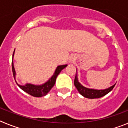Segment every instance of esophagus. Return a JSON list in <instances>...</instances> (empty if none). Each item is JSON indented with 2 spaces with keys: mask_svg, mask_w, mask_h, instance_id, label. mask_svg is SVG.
Instances as JSON below:
<instances>
[{
  "mask_svg": "<svg viewBox=\"0 0 128 128\" xmlns=\"http://www.w3.org/2000/svg\"><path fill=\"white\" fill-rule=\"evenodd\" d=\"M76 60V56L75 54H71L69 57V62L73 63Z\"/></svg>",
  "mask_w": 128,
  "mask_h": 128,
  "instance_id": "34e87169",
  "label": "esophagus"
}]
</instances>
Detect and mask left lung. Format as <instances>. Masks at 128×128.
<instances>
[{"label":"left lung","mask_w":128,"mask_h":128,"mask_svg":"<svg viewBox=\"0 0 128 128\" xmlns=\"http://www.w3.org/2000/svg\"><path fill=\"white\" fill-rule=\"evenodd\" d=\"M115 84L112 86L109 87L108 88L104 89V90H97V89L88 88H86V87L82 86L78 81V74H77V73L76 74L75 80H74V85L76 87L77 90H78L79 93L81 96L84 97V98H88V99H96V98H102V97L104 96L105 95H106L107 94L109 93L112 90V89L115 86Z\"/></svg>","instance_id":"8db88e82"}]
</instances>
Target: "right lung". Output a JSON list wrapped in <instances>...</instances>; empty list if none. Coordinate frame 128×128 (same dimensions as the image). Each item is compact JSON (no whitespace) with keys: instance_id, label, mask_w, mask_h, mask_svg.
Here are the masks:
<instances>
[{"instance_id":"obj_1","label":"right lung","mask_w":128,"mask_h":128,"mask_svg":"<svg viewBox=\"0 0 128 128\" xmlns=\"http://www.w3.org/2000/svg\"><path fill=\"white\" fill-rule=\"evenodd\" d=\"M14 50L13 52V58L14 56ZM67 65H59L57 66L56 68L54 73L51 78L45 83L40 85H36V84H30V83H26L24 85H21V84H18L17 81H16V71L14 67V63H13V61H12V70H13V76H14V80H15L16 82L17 85L20 87V88L26 92V93L29 94L30 96H33V97H36V98H40V97H43L45 96L49 92L51 88L54 86L55 82L56 81V78H57L58 76L60 73L61 71L65 68Z\"/></svg>"}]
</instances>
